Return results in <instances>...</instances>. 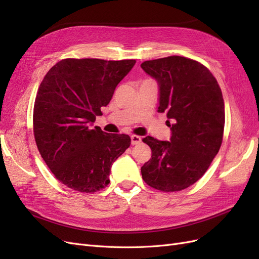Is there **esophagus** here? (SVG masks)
I'll return each mask as SVG.
<instances>
[{"mask_svg": "<svg viewBox=\"0 0 259 259\" xmlns=\"http://www.w3.org/2000/svg\"><path fill=\"white\" fill-rule=\"evenodd\" d=\"M139 143H142V137L137 136V135H132L131 136V144L132 145H137Z\"/></svg>", "mask_w": 259, "mask_h": 259, "instance_id": "1", "label": "esophagus"}]
</instances>
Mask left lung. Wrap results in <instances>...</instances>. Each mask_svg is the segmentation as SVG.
<instances>
[{
    "label": "left lung",
    "instance_id": "8db88e82",
    "mask_svg": "<svg viewBox=\"0 0 259 259\" xmlns=\"http://www.w3.org/2000/svg\"><path fill=\"white\" fill-rule=\"evenodd\" d=\"M140 67L159 86L158 112L166 113L169 142L147 136L151 159L142 166L145 183L161 191H180L204 175L222 146L225 105L222 90L200 62L169 56Z\"/></svg>",
    "mask_w": 259,
    "mask_h": 259
}]
</instances>
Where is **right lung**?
I'll return each mask as SVG.
<instances>
[{"mask_svg": "<svg viewBox=\"0 0 259 259\" xmlns=\"http://www.w3.org/2000/svg\"><path fill=\"white\" fill-rule=\"evenodd\" d=\"M135 62L68 58L44 76L34 103V138L46 165L68 188L89 193L110 183L112 164L131 138L92 126Z\"/></svg>", "mask_w": 259, "mask_h": 259, "instance_id": "right-lung-1", "label": "right lung"}]
</instances>
